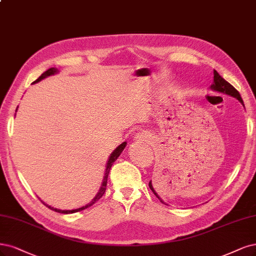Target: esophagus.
I'll return each mask as SVG.
<instances>
[{"label": "esophagus", "instance_id": "esophagus-1", "mask_svg": "<svg viewBox=\"0 0 256 256\" xmlns=\"http://www.w3.org/2000/svg\"><path fill=\"white\" fill-rule=\"evenodd\" d=\"M134 140H136V142H152V140H154V136H152L150 132H147V131H143L140 132V134H136V136H134Z\"/></svg>", "mask_w": 256, "mask_h": 256}]
</instances>
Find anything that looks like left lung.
I'll return each instance as SVG.
<instances>
[{
    "label": "left lung",
    "mask_w": 256,
    "mask_h": 256,
    "mask_svg": "<svg viewBox=\"0 0 256 256\" xmlns=\"http://www.w3.org/2000/svg\"><path fill=\"white\" fill-rule=\"evenodd\" d=\"M210 90L215 91V92H219V93H224V94H226V95H230V96H232V98H235L236 100H238L244 106V102L240 98L238 91H237L232 84H230L226 80H224V79L222 76H220L217 73V71H215V70H214V82H213L212 84H210ZM149 188H150V190H152L154 195L161 200L162 204H165V202L160 197H158V195L156 192V190L152 186V181L149 182Z\"/></svg>",
    "instance_id": "8db88e82"
}]
</instances>
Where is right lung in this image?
Returning <instances> with one entry per match:
<instances>
[{"mask_svg": "<svg viewBox=\"0 0 256 256\" xmlns=\"http://www.w3.org/2000/svg\"><path fill=\"white\" fill-rule=\"evenodd\" d=\"M58 72H59V70H58L57 68H48V71L44 72V73H43V74H42L38 79H36V80H34L32 84L39 82H41V80H42V79L46 78V77H48V76H52V75H55V74H57ZM16 110H18V107H16ZM126 145H127V142L122 143L120 145H118L116 149H114L113 152L110 154V156H109V158H108V161H107V165H106V170H104V179H102V186H100V188L98 192L96 194V196H95V197H94V198L89 202V204H86V206H82V208H75V210H60V208H52V206H50L46 204V202H43V201L41 200L42 204H43L44 206H46L48 208H50V210H55V212L61 213V214H72V213H76V212H80V210H84V208H89V206H93V204H95V202L98 201V200H100V199L102 197L104 194V192H106V188H107L108 176H109V172H110L111 166L113 165V163H114V162H116V161L118 160V158L120 156V154L122 152V150H124L125 147H126Z\"/></svg>", "mask_w": 256, "mask_h": 256, "instance_id": "1", "label": "right lung"}]
</instances>
